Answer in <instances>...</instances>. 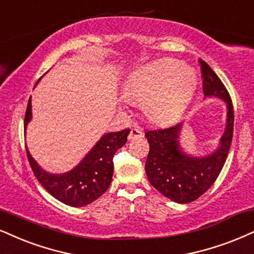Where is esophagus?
Here are the masks:
<instances>
[{
	"mask_svg": "<svg viewBox=\"0 0 254 254\" xmlns=\"http://www.w3.org/2000/svg\"><path fill=\"white\" fill-rule=\"evenodd\" d=\"M143 136V133L141 129H139V128H132L129 132V135H128V139L129 140H134V139H140V137Z\"/></svg>",
	"mask_w": 254,
	"mask_h": 254,
	"instance_id": "34e87169",
	"label": "esophagus"
}]
</instances>
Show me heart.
Returning a JSON list of instances; mask_svg holds the SVG:
<instances>
[{
	"label": "heart",
	"mask_w": 254,
	"mask_h": 254,
	"mask_svg": "<svg viewBox=\"0 0 254 254\" xmlns=\"http://www.w3.org/2000/svg\"><path fill=\"white\" fill-rule=\"evenodd\" d=\"M195 75L178 62L165 60L136 70L125 86L130 101H145L143 111L155 122H167L183 111L195 87Z\"/></svg>",
	"instance_id": "b5f03b06"
}]
</instances>
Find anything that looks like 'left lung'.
I'll use <instances>...</instances> for the list:
<instances>
[{
    "instance_id": "8db88e82",
    "label": "left lung",
    "mask_w": 254,
    "mask_h": 254,
    "mask_svg": "<svg viewBox=\"0 0 254 254\" xmlns=\"http://www.w3.org/2000/svg\"><path fill=\"white\" fill-rule=\"evenodd\" d=\"M202 89L206 96H218L227 103V126L220 147L206 158H193L179 148L181 122L173 126L146 130L149 143L146 160V174L159 192L179 203L192 202L207 190L223 170L233 137L234 111L230 93L205 61L199 59Z\"/></svg>"
}]
</instances>
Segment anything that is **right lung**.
Listing matches in <instances>:
<instances>
[{
  "label": "right lung",
  "instance_id": "1",
  "mask_svg": "<svg viewBox=\"0 0 254 254\" xmlns=\"http://www.w3.org/2000/svg\"><path fill=\"white\" fill-rule=\"evenodd\" d=\"M31 119V103L28 101L24 128ZM129 129L105 134L76 168L65 174L46 173L39 167L27 149V156L34 175L59 201L73 207H82L93 202L108 190L113 177V158L115 152L127 142Z\"/></svg>",
  "mask_w": 254,
  "mask_h": 254
}]
</instances>
